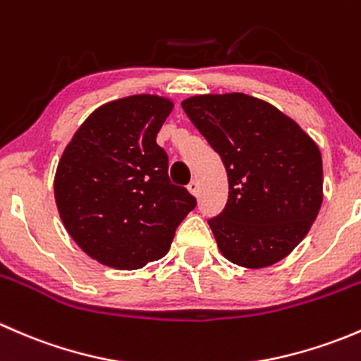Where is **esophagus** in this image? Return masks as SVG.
Returning a JSON list of instances; mask_svg holds the SVG:
<instances>
[{
    "mask_svg": "<svg viewBox=\"0 0 361 361\" xmlns=\"http://www.w3.org/2000/svg\"><path fill=\"white\" fill-rule=\"evenodd\" d=\"M187 188H188V192H190L192 195H199V183L195 180H192L190 183L187 185Z\"/></svg>",
    "mask_w": 361,
    "mask_h": 361,
    "instance_id": "obj_1",
    "label": "esophagus"
}]
</instances>
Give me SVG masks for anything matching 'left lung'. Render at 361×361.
Wrapping results in <instances>:
<instances>
[{
  "label": "left lung",
  "mask_w": 361,
  "mask_h": 361,
  "mask_svg": "<svg viewBox=\"0 0 361 361\" xmlns=\"http://www.w3.org/2000/svg\"><path fill=\"white\" fill-rule=\"evenodd\" d=\"M181 108L227 171V204L207 220L221 255L248 269L288 257L323 202L318 145L278 108L241 92L188 97Z\"/></svg>",
  "instance_id": "1"
}]
</instances>
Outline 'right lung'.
<instances>
[{
    "instance_id": "right-lung-1",
    "label": "right lung",
    "mask_w": 361,
    "mask_h": 361,
    "mask_svg": "<svg viewBox=\"0 0 361 361\" xmlns=\"http://www.w3.org/2000/svg\"><path fill=\"white\" fill-rule=\"evenodd\" d=\"M173 110L152 94L103 104L80 126L56 171L54 194L73 241L90 258L120 271L162 258L195 207L173 185L157 133Z\"/></svg>"
}]
</instances>
